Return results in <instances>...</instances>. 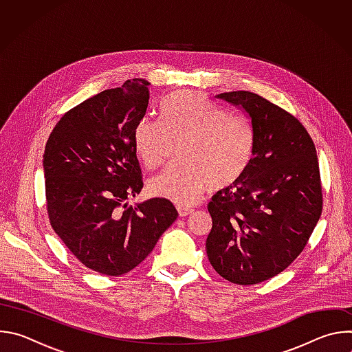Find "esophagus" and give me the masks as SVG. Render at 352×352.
<instances>
[{"mask_svg": "<svg viewBox=\"0 0 352 352\" xmlns=\"http://www.w3.org/2000/svg\"><path fill=\"white\" fill-rule=\"evenodd\" d=\"M177 210H178V214H179L181 217H185V216H188V214H190V213L193 212L192 208L185 206V205H178V206H177Z\"/></svg>", "mask_w": 352, "mask_h": 352, "instance_id": "34e87169", "label": "esophagus"}]
</instances>
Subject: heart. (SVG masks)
Listing matches in <instances>:
<instances>
[{
	"mask_svg": "<svg viewBox=\"0 0 352 352\" xmlns=\"http://www.w3.org/2000/svg\"><path fill=\"white\" fill-rule=\"evenodd\" d=\"M163 120L143 118L136 126V152L144 167H160L178 148L179 163L148 181V190L179 205H192L212 185L227 188L242 178L255 153L250 124L227 114L200 91L170 94Z\"/></svg>",
	"mask_w": 352,
	"mask_h": 352,
	"instance_id": "b5f03b06",
	"label": "heart"
}]
</instances>
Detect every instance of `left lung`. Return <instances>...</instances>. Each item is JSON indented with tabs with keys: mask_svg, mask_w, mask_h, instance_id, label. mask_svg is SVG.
<instances>
[{
	"mask_svg": "<svg viewBox=\"0 0 352 352\" xmlns=\"http://www.w3.org/2000/svg\"><path fill=\"white\" fill-rule=\"evenodd\" d=\"M242 107L255 132L246 173L208 205L206 252L226 280L250 285L285 270L307 246L323 209L312 138L292 114L246 90L217 94Z\"/></svg>",
	"mask_w": 352,
	"mask_h": 352,
	"instance_id": "1",
	"label": "left lung"
}]
</instances>
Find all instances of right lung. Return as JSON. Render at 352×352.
<instances>
[{
  "mask_svg": "<svg viewBox=\"0 0 352 352\" xmlns=\"http://www.w3.org/2000/svg\"><path fill=\"white\" fill-rule=\"evenodd\" d=\"M147 86L131 79L85 100L61 117L44 148L50 224L82 265L104 276L135 269L178 217L164 197L126 204L143 188L135 132Z\"/></svg>",
  "mask_w": 352,
  "mask_h": 352,
  "instance_id": "right-lung-1",
  "label": "right lung"
}]
</instances>
